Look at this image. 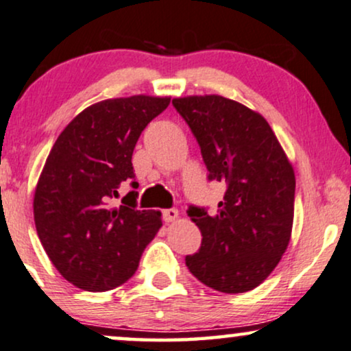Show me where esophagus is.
I'll use <instances>...</instances> for the list:
<instances>
[{"label":"esophagus","mask_w":351,"mask_h":351,"mask_svg":"<svg viewBox=\"0 0 351 351\" xmlns=\"http://www.w3.org/2000/svg\"><path fill=\"white\" fill-rule=\"evenodd\" d=\"M178 210L176 208H167V210H163V220L167 221V223H173V221L178 220Z\"/></svg>","instance_id":"34e87169"}]
</instances>
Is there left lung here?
Wrapping results in <instances>:
<instances>
[{
    "label": "left lung",
    "instance_id": "8db88e82",
    "mask_svg": "<svg viewBox=\"0 0 351 351\" xmlns=\"http://www.w3.org/2000/svg\"><path fill=\"white\" fill-rule=\"evenodd\" d=\"M201 145L208 178L227 184L219 212L188 214L202 246L189 272L221 293L259 287L287 251L295 215V170L263 114L221 95L173 99Z\"/></svg>",
    "mask_w": 351,
    "mask_h": 351
}]
</instances>
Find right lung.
<instances>
[{
	"label": "right lung",
	"mask_w": 351,
	"mask_h": 351,
	"mask_svg": "<svg viewBox=\"0 0 351 351\" xmlns=\"http://www.w3.org/2000/svg\"><path fill=\"white\" fill-rule=\"evenodd\" d=\"M170 97L131 95L87 106L58 136L34 194V220L43 250L66 280L87 291L130 280L145 246L162 227L160 210H137L131 191L132 152L144 128ZM134 184V181H132Z\"/></svg>",
	"instance_id": "right-lung-1"
}]
</instances>
